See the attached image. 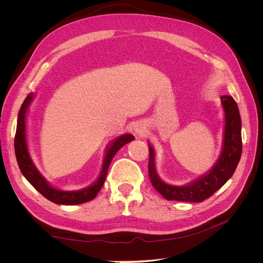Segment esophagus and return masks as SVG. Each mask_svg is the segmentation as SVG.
Instances as JSON below:
<instances>
[{
  "label": "esophagus",
  "instance_id": "1",
  "mask_svg": "<svg viewBox=\"0 0 263 263\" xmlns=\"http://www.w3.org/2000/svg\"><path fill=\"white\" fill-rule=\"evenodd\" d=\"M140 132H141V130H138V132H137V133H138V134H140Z\"/></svg>",
  "mask_w": 263,
  "mask_h": 263
}]
</instances>
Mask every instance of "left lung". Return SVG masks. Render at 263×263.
Here are the masks:
<instances>
[{"mask_svg":"<svg viewBox=\"0 0 263 263\" xmlns=\"http://www.w3.org/2000/svg\"><path fill=\"white\" fill-rule=\"evenodd\" d=\"M220 101L225 110L224 144H222V150L217 162L215 163L213 169L203 177L183 186L170 185L163 182L156 171L155 150L148 145V172L151 184L165 200L190 203L203 202L224 185L234 174L242 151L241 118L237 103L232 97L222 95Z\"/></svg>","mask_w":263,"mask_h":263,"instance_id":"left-lung-1","label":"left lung"}]
</instances>
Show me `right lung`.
<instances>
[{
    "mask_svg": "<svg viewBox=\"0 0 263 263\" xmlns=\"http://www.w3.org/2000/svg\"><path fill=\"white\" fill-rule=\"evenodd\" d=\"M33 98H34L33 94L31 93L28 94L27 98L22 104V107L18 113L16 134H15V140H14L15 155H16V160L23 176L25 177L30 184L33 185L39 193L44 195L47 200H49L55 204L78 205V204H82L93 200V198L100 192L103 184H104L106 174L108 171V166L110 161H112V159L114 158L117 151L124 145L128 144L129 141L135 139L134 136L130 134H125L123 136H119L118 138H116L112 144L108 146V148L106 149L104 160H103L100 177L92 185L81 190H77V191L58 190L51 186L49 183L42 177V174L38 172L35 164L33 163V161H31L28 150H27L25 118H26L27 108Z\"/></svg>",
    "mask_w": 263,
    "mask_h": 263,
    "instance_id": "1",
    "label": "right lung"
}]
</instances>
